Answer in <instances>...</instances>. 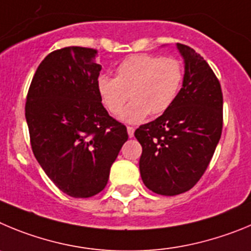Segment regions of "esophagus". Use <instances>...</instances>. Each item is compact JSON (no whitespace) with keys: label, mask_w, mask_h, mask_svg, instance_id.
Here are the masks:
<instances>
[{"label":"esophagus","mask_w":251,"mask_h":251,"mask_svg":"<svg viewBox=\"0 0 251 251\" xmlns=\"http://www.w3.org/2000/svg\"><path fill=\"white\" fill-rule=\"evenodd\" d=\"M134 132H135V128L132 127V126H127V134H128V136H130V137L134 136Z\"/></svg>","instance_id":"esophagus-1"}]
</instances>
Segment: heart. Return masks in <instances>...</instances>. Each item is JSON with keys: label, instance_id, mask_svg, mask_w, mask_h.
<instances>
[{"label": "heart", "instance_id": "b5f03b06", "mask_svg": "<svg viewBox=\"0 0 251 251\" xmlns=\"http://www.w3.org/2000/svg\"><path fill=\"white\" fill-rule=\"evenodd\" d=\"M184 66L174 57L153 55L128 56L116 67L115 78H98V92L106 110L119 115L128 100L132 102L123 114V120L136 124L149 114L157 116L168 111L180 94Z\"/></svg>", "mask_w": 251, "mask_h": 251}]
</instances>
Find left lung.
I'll return each mask as SVG.
<instances>
[{"label": "left lung", "mask_w": 251, "mask_h": 251, "mask_svg": "<svg viewBox=\"0 0 251 251\" xmlns=\"http://www.w3.org/2000/svg\"><path fill=\"white\" fill-rule=\"evenodd\" d=\"M185 60L180 94L166 112L141 125L140 174L148 189L174 196L189 191L204 175L223 131V92L204 57L177 44Z\"/></svg>", "instance_id": "8db88e82"}]
</instances>
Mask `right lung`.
<instances>
[{"label":"right lung","mask_w":251,"mask_h":251,"mask_svg":"<svg viewBox=\"0 0 251 251\" xmlns=\"http://www.w3.org/2000/svg\"><path fill=\"white\" fill-rule=\"evenodd\" d=\"M98 50L64 47L45 57L27 92L31 148L51 181L72 198L105 189L110 168L127 141L126 126L98 92Z\"/></svg>","instance_id":"obj_1"}]
</instances>
